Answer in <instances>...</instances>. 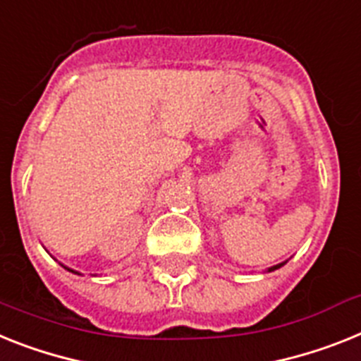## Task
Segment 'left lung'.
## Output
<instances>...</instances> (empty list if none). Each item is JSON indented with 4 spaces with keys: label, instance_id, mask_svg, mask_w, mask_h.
I'll return each instance as SVG.
<instances>
[{
    "label": "left lung",
    "instance_id": "1",
    "mask_svg": "<svg viewBox=\"0 0 361 361\" xmlns=\"http://www.w3.org/2000/svg\"><path fill=\"white\" fill-rule=\"evenodd\" d=\"M284 264H286V260H284V262H279V264H275V266H271V268H268L266 269V274H269V271H275V269H279L281 266H284Z\"/></svg>",
    "mask_w": 361,
    "mask_h": 361
}]
</instances>
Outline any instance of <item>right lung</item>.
<instances>
[{"mask_svg": "<svg viewBox=\"0 0 361 361\" xmlns=\"http://www.w3.org/2000/svg\"><path fill=\"white\" fill-rule=\"evenodd\" d=\"M63 268H66V266H63ZM68 269V271H71V274H75V275H82V274H78V271H75V269H71V268H66Z\"/></svg>", "mask_w": 361, "mask_h": 361, "instance_id": "1", "label": "right lung"}]
</instances>
